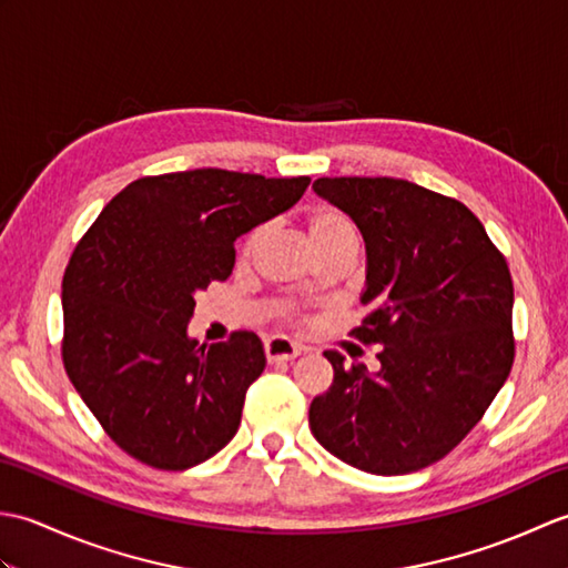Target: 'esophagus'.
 Wrapping results in <instances>:
<instances>
[{
    "label": "esophagus",
    "mask_w": 568,
    "mask_h": 568,
    "mask_svg": "<svg viewBox=\"0 0 568 568\" xmlns=\"http://www.w3.org/2000/svg\"><path fill=\"white\" fill-rule=\"evenodd\" d=\"M263 348H265V358H268L271 364H281V361H293L295 356L303 354V346H297L295 342L285 339V336H271V339L263 344Z\"/></svg>",
    "instance_id": "obj_1"
}]
</instances>
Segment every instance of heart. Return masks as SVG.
I'll return each instance as SVG.
<instances>
[{
  "label": "heart",
  "instance_id": "b5f03b06",
  "mask_svg": "<svg viewBox=\"0 0 568 568\" xmlns=\"http://www.w3.org/2000/svg\"><path fill=\"white\" fill-rule=\"evenodd\" d=\"M307 234L312 246L320 253H329L334 248H344V246H356V232H354V224L348 216L339 210L334 207H320L310 214L307 220ZM261 239V229H251V232L244 236L239 246L241 258H248L253 248H256ZM281 315L285 320H293L295 317V310L293 307H281Z\"/></svg>",
  "mask_w": 568,
  "mask_h": 568
}]
</instances>
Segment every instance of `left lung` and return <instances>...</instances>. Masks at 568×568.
I'll use <instances>...</instances> for the list:
<instances>
[{"mask_svg": "<svg viewBox=\"0 0 568 568\" xmlns=\"http://www.w3.org/2000/svg\"><path fill=\"white\" fill-rule=\"evenodd\" d=\"M366 241L368 307L352 336L381 368H334L310 405L315 439L344 464L403 476L437 464L486 415L515 361L508 261L464 202L397 178H317Z\"/></svg>", "mask_w": 568, "mask_h": 568, "instance_id": "obj_1", "label": "left lung"}]
</instances>
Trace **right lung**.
I'll list each match as a JSON object with an SVG mask.
<instances>
[{"label":"right lung","instance_id":"obj_1","mask_svg":"<svg viewBox=\"0 0 568 568\" xmlns=\"http://www.w3.org/2000/svg\"><path fill=\"white\" fill-rule=\"evenodd\" d=\"M307 175L222 168L139 178L100 212L63 275V366L110 439L185 470L232 442L265 368L253 332L187 336L195 297L234 268V241L291 210Z\"/></svg>","mask_w":568,"mask_h":568}]
</instances>
